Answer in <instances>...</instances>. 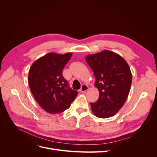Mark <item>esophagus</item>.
<instances>
[{
	"mask_svg": "<svg viewBox=\"0 0 157 157\" xmlns=\"http://www.w3.org/2000/svg\"><path fill=\"white\" fill-rule=\"evenodd\" d=\"M88 90V86H87V85L82 84L81 86V88H80V92H86Z\"/></svg>",
	"mask_w": 157,
	"mask_h": 157,
	"instance_id": "esophagus-1",
	"label": "esophagus"
}]
</instances>
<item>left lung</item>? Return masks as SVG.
I'll use <instances>...</instances> for the list:
<instances>
[{"label": "left lung", "instance_id": "obj_1", "mask_svg": "<svg viewBox=\"0 0 157 157\" xmlns=\"http://www.w3.org/2000/svg\"><path fill=\"white\" fill-rule=\"evenodd\" d=\"M86 61L99 92L98 101L90 103L94 115L101 118L113 117L124 105L130 92L132 75L129 65L120 55L107 50L86 56Z\"/></svg>", "mask_w": 157, "mask_h": 157}]
</instances>
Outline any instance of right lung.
I'll return each instance as SVG.
<instances>
[{
	"label": "right lung",
	"mask_w": 157,
	"mask_h": 157,
	"mask_svg": "<svg viewBox=\"0 0 157 157\" xmlns=\"http://www.w3.org/2000/svg\"><path fill=\"white\" fill-rule=\"evenodd\" d=\"M71 53L59 54L50 52L33 63L28 75L32 94L47 113L58 114L67 109L78 92L69 87L62 75Z\"/></svg>",
	"instance_id": "1"
}]
</instances>
